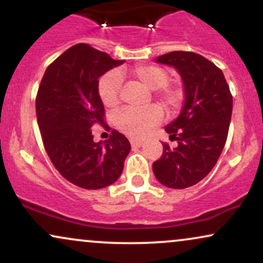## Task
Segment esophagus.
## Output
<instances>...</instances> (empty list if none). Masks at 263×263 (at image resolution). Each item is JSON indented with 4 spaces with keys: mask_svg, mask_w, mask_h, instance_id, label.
<instances>
[{
    "mask_svg": "<svg viewBox=\"0 0 263 263\" xmlns=\"http://www.w3.org/2000/svg\"><path fill=\"white\" fill-rule=\"evenodd\" d=\"M129 143H131V146L134 147V148H137V147H141L142 144H143V142L141 140H129Z\"/></svg>",
    "mask_w": 263,
    "mask_h": 263,
    "instance_id": "1",
    "label": "esophagus"
}]
</instances>
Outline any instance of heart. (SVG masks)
Masks as SVG:
<instances>
[{"label":"heart","instance_id":"heart-1","mask_svg":"<svg viewBox=\"0 0 263 263\" xmlns=\"http://www.w3.org/2000/svg\"><path fill=\"white\" fill-rule=\"evenodd\" d=\"M129 74L143 86L156 90L157 98L168 111L177 110L179 106L182 93L177 86L167 83L170 79L167 69L155 64H143L132 68ZM121 85V77L115 71L105 74L101 78L99 83V95L105 106L115 107L119 104ZM161 120L162 111L157 106H149L143 110L127 108L117 115L116 126L129 137L140 138L143 137L149 128L161 122Z\"/></svg>","mask_w":263,"mask_h":263}]
</instances>
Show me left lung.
Returning a JSON list of instances; mask_svg holds the SVG:
<instances>
[{"mask_svg": "<svg viewBox=\"0 0 263 263\" xmlns=\"http://www.w3.org/2000/svg\"><path fill=\"white\" fill-rule=\"evenodd\" d=\"M157 63L173 66L183 80L185 101L179 116L165 126L174 148L163 143L153 173L168 188L184 189L200 182L218 162L228 138L232 96L224 74L193 52H171Z\"/></svg>", "mask_w": 263, "mask_h": 263, "instance_id": "8db88e82", "label": "left lung"}]
</instances>
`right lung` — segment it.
Here are the masks:
<instances>
[{"mask_svg": "<svg viewBox=\"0 0 263 263\" xmlns=\"http://www.w3.org/2000/svg\"><path fill=\"white\" fill-rule=\"evenodd\" d=\"M123 60L90 45L75 44L47 68L35 99L44 148L57 171L75 185L101 189L121 176L131 144L116 129L93 142L92 128L107 126L99 78Z\"/></svg>", "mask_w": 263, "mask_h": 263, "instance_id": "obj_1", "label": "right lung"}]
</instances>
